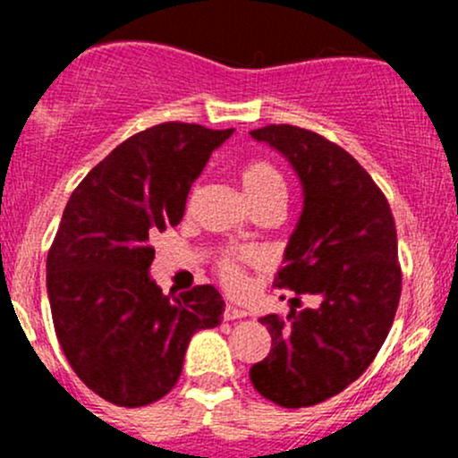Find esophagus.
Segmentation results:
<instances>
[{"mask_svg":"<svg viewBox=\"0 0 458 458\" xmlns=\"http://www.w3.org/2000/svg\"><path fill=\"white\" fill-rule=\"evenodd\" d=\"M246 317H248V312L243 310V308L233 306V303H228V306H225V310H224L225 321H234V318H246Z\"/></svg>","mask_w":458,"mask_h":458,"instance_id":"obj_1","label":"esophagus"}]
</instances>
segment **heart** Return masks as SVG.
<instances>
[{"label":"heart","mask_w":458,"mask_h":458,"mask_svg":"<svg viewBox=\"0 0 458 458\" xmlns=\"http://www.w3.org/2000/svg\"><path fill=\"white\" fill-rule=\"evenodd\" d=\"M239 182H242L243 192H246L248 201L252 206H261V203L272 199H285V182L281 177L279 170L266 159H250L242 165L239 170ZM248 255L243 252H228L219 259L216 270H219L221 281L230 288H237L243 281V267L242 261Z\"/></svg>","instance_id":"1"}]
</instances>
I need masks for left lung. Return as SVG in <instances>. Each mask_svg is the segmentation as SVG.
<instances>
[{
    "label": "left lung",
    "mask_w": 458,
    "mask_h": 458,
    "mask_svg": "<svg viewBox=\"0 0 458 458\" xmlns=\"http://www.w3.org/2000/svg\"><path fill=\"white\" fill-rule=\"evenodd\" d=\"M297 173L303 210L285 248L276 288L315 294L317 308L259 318L272 350L250 368L255 390L284 408L317 405L357 381L381 350L401 297L390 203L350 152L290 123L250 132Z\"/></svg>",
    "instance_id": "1"
}]
</instances>
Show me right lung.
<instances>
[{"label": "right lung", "instance_id": "obj_1", "mask_svg": "<svg viewBox=\"0 0 458 458\" xmlns=\"http://www.w3.org/2000/svg\"><path fill=\"white\" fill-rule=\"evenodd\" d=\"M233 132L182 122L137 132L66 203L46 259L50 312L71 368L110 403L141 408L168 394L191 336L221 323L216 288L170 299L148 267L152 237L182 221L192 182Z\"/></svg>", "mask_w": 458, "mask_h": 458}]
</instances>
